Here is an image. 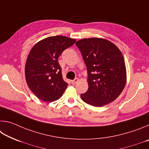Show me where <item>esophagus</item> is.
I'll return each instance as SVG.
<instances>
[{
	"instance_id": "1",
	"label": "esophagus",
	"mask_w": 149,
	"mask_h": 149,
	"mask_svg": "<svg viewBox=\"0 0 149 149\" xmlns=\"http://www.w3.org/2000/svg\"><path fill=\"white\" fill-rule=\"evenodd\" d=\"M78 81H79V79H78V78H75L74 80H72L71 81V83H72L73 85H74V84H76V83Z\"/></svg>"
}]
</instances>
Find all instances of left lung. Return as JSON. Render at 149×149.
I'll return each instance as SVG.
<instances>
[{"instance_id":"left-lung-1","label":"left lung","mask_w":149,"mask_h":149,"mask_svg":"<svg viewBox=\"0 0 149 149\" xmlns=\"http://www.w3.org/2000/svg\"><path fill=\"white\" fill-rule=\"evenodd\" d=\"M87 70L89 88L81 94L83 101L101 107L114 101L124 89L126 68L116 45L101 38L83 39L75 42Z\"/></svg>"}]
</instances>
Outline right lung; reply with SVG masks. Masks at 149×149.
Returning <instances> with one entry per match:
<instances>
[{
	"label": "right lung",
	"mask_w": 149,
	"mask_h": 149,
	"mask_svg": "<svg viewBox=\"0 0 149 149\" xmlns=\"http://www.w3.org/2000/svg\"><path fill=\"white\" fill-rule=\"evenodd\" d=\"M75 42L74 39L57 35L41 40L31 49L26 60L25 75L30 90L40 100L55 101L66 89L68 84L62 78L58 58Z\"/></svg>",
	"instance_id": "right-lung-1"
}]
</instances>
